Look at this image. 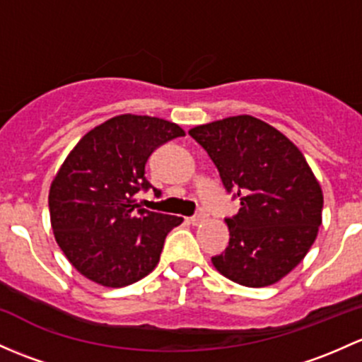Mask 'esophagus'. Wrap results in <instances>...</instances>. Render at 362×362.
Returning a JSON list of instances; mask_svg holds the SVG:
<instances>
[{"instance_id":"esophagus-1","label":"esophagus","mask_w":362,"mask_h":362,"mask_svg":"<svg viewBox=\"0 0 362 362\" xmlns=\"http://www.w3.org/2000/svg\"><path fill=\"white\" fill-rule=\"evenodd\" d=\"M206 218H208L206 213H204V211H199V213H196V215L192 216V218H191V223H192V226H199V223H203L204 220H206Z\"/></svg>"}]
</instances>
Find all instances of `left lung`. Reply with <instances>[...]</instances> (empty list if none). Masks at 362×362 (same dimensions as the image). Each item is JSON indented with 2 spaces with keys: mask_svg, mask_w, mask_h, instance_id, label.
Here are the masks:
<instances>
[{
  "mask_svg": "<svg viewBox=\"0 0 362 362\" xmlns=\"http://www.w3.org/2000/svg\"><path fill=\"white\" fill-rule=\"evenodd\" d=\"M189 135L208 152L227 192L241 201L226 218L229 246L211 257L222 276L264 288L290 274L317 238L322 191L298 147L265 121L243 114Z\"/></svg>",
  "mask_w": 362,
  "mask_h": 362,
  "instance_id": "1",
  "label": "left lung"
}]
</instances>
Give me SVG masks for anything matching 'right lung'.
<instances>
[{
  "label": "right lung",
  "instance_id": "1",
  "mask_svg": "<svg viewBox=\"0 0 362 362\" xmlns=\"http://www.w3.org/2000/svg\"><path fill=\"white\" fill-rule=\"evenodd\" d=\"M184 135L161 117L121 114L76 144L53 178L48 206L57 245L79 274L123 288L154 271L166 235L184 218L140 208L136 194L152 187V152Z\"/></svg>",
  "mask_w": 362,
  "mask_h": 362
}]
</instances>
